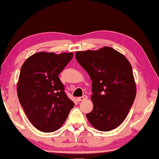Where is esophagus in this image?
<instances>
[{
	"label": "esophagus",
	"mask_w": 159,
	"mask_h": 159,
	"mask_svg": "<svg viewBox=\"0 0 159 159\" xmlns=\"http://www.w3.org/2000/svg\"><path fill=\"white\" fill-rule=\"evenodd\" d=\"M88 99V96L87 95H83L82 97H78V102H81V101H83L84 100V99Z\"/></svg>",
	"instance_id": "1"
}]
</instances>
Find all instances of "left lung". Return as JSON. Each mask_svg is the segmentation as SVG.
<instances>
[{
    "label": "left lung",
    "instance_id": "left-lung-1",
    "mask_svg": "<svg viewBox=\"0 0 159 159\" xmlns=\"http://www.w3.org/2000/svg\"><path fill=\"white\" fill-rule=\"evenodd\" d=\"M75 57L92 81L93 109L86 115L89 122L100 131L116 128L135 99L131 65L125 56L109 47L78 51Z\"/></svg>",
    "mask_w": 159,
    "mask_h": 159
}]
</instances>
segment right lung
<instances>
[{
	"instance_id": "1",
	"label": "right lung",
	"mask_w": 159,
	"mask_h": 159,
	"mask_svg": "<svg viewBox=\"0 0 159 159\" xmlns=\"http://www.w3.org/2000/svg\"><path fill=\"white\" fill-rule=\"evenodd\" d=\"M72 57V53L40 52L29 57L21 68L19 100L29 121L41 131L60 128L74 107L59 78Z\"/></svg>"
}]
</instances>
